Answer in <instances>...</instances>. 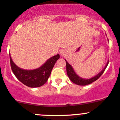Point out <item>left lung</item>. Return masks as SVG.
I'll use <instances>...</instances> for the list:
<instances>
[{"label":"left lung","mask_w":120,"mask_h":120,"mask_svg":"<svg viewBox=\"0 0 120 120\" xmlns=\"http://www.w3.org/2000/svg\"><path fill=\"white\" fill-rule=\"evenodd\" d=\"M65 61L66 62V71H67V74L68 75V77H69V79H70V80L72 82L76 84L79 85V86H86V85L90 84L92 83L93 82L96 81L97 79H99L100 77L103 74L104 71H105V68L107 67L109 62V61H108L107 63L106 66L104 67V69L100 73H98L97 75L90 79H84L80 77L78 75H77L76 73H75V71L73 70V67H71V66L70 64H68L66 60H65Z\"/></svg>","instance_id":"1"}]
</instances>
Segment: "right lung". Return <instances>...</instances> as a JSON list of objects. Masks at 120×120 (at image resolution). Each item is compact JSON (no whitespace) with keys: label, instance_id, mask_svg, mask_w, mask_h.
<instances>
[{"label":"right lung","instance_id":"obj_1","mask_svg":"<svg viewBox=\"0 0 120 120\" xmlns=\"http://www.w3.org/2000/svg\"><path fill=\"white\" fill-rule=\"evenodd\" d=\"M11 70L17 79L23 84L29 87H38L46 82L57 60L60 58L59 54L49 59L42 66L33 70H26L17 67L13 62L10 54Z\"/></svg>","mask_w":120,"mask_h":120}]
</instances>
